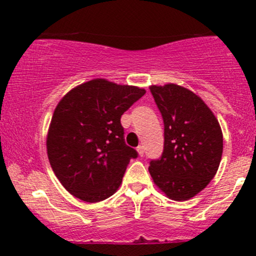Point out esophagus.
Returning a JSON list of instances; mask_svg holds the SVG:
<instances>
[{
    "instance_id": "obj_1",
    "label": "esophagus",
    "mask_w": 256,
    "mask_h": 256,
    "mask_svg": "<svg viewBox=\"0 0 256 256\" xmlns=\"http://www.w3.org/2000/svg\"><path fill=\"white\" fill-rule=\"evenodd\" d=\"M137 152H138V155H140V158H142L143 155H144V149H143L142 146H137Z\"/></svg>"
}]
</instances>
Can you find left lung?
Here are the masks:
<instances>
[{
	"instance_id": "8db88e82",
	"label": "left lung",
	"mask_w": 256,
	"mask_h": 256,
	"mask_svg": "<svg viewBox=\"0 0 256 256\" xmlns=\"http://www.w3.org/2000/svg\"><path fill=\"white\" fill-rule=\"evenodd\" d=\"M165 125L162 156L150 161L152 182L168 198L198 195L218 171L222 132L204 100L177 84L149 86Z\"/></svg>"
}]
</instances>
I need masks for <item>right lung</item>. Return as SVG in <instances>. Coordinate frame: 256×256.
I'll return each mask as SVG.
<instances>
[{"label": "right lung", "mask_w": 256, "mask_h": 256, "mask_svg": "<svg viewBox=\"0 0 256 256\" xmlns=\"http://www.w3.org/2000/svg\"><path fill=\"white\" fill-rule=\"evenodd\" d=\"M144 89L96 78L60 100L46 134V152L60 183L85 202L108 198L119 189L137 152L125 144L120 118Z\"/></svg>", "instance_id": "right-lung-1"}]
</instances>
